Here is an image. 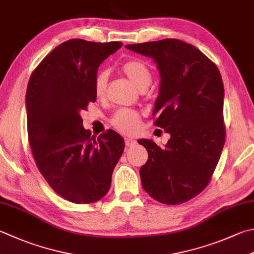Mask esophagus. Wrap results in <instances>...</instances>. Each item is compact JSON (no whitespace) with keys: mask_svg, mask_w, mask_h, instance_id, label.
<instances>
[{"mask_svg":"<svg viewBox=\"0 0 254 254\" xmlns=\"http://www.w3.org/2000/svg\"><path fill=\"white\" fill-rule=\"evenodd\" d=\"M125 143H126L127 147H133V146L136 145V140L132 139V138L126 137V138H125Z\"/></svg>","mask_w":254,"mask_h":254,"instance_id":"34e87169","label":"esophagus"}]
</instances>
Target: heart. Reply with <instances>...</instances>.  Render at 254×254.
Returning a JSON list of instances; mask_svg holds the SVG:
<instances>
[{"instance_id": "obj_1", "label": "heart", "mask_w": 254, "mask_h": 254, "mask_svg": "<svg viewBox=\"0 0 254 254\" xmlns=\"http://www.w3.org/2000/svg\"><path fill=\"white\" fill-rule=\"evenodd\" d=\"M122 71L135 84L138 88L146 89L151 83L152 74L145 62L140 60H129L122 65ZM109 71L99 70L94 78V92L96 96L102 98L106 94ZM111 124L115 129L123 133H133L139 125V114L132 109L122 108L113 115Z\"/></svg>"}]
</instances>
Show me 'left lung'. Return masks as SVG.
I'll return each mask as SVG.
<instances>
[{
  "mask_svg": "<svg viewBox=\"0 0 254 254\" xmlns=\"http://www.w3.org/2000/svg\"><path fill=\"white\" fill-rule=\"evenodd\" d=\"M126 47L157 63L161 83L154 125L170 133L165 147L138 141L148 151L142 188L161 203L189 201L209 185L226 140L221 75L201 51L176 38Z\"/></svg>",
  "mask_w": 254,
  "mask_h": 254,
  "instance_id": "obj_1",
  "label": "left lung"
}]
</instances>
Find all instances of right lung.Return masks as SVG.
Wrapping results in <instances>:
<instances>
[{"mask_svg": "<svg viewBox=\"0 0 254 254\" xmlns=\"http://www.w3.org/2000/svg\"><path fill=\"white\" fill-rule=\"evenodd\" d=\"M122 42L68 40L47 54L28 80L27 135L47 184L62 198L92 203L108 192L125 141L108 129L98 137L83 127L82 111L96 100L94 78Z\"/></svg>", "mask_w": 254, "mask_h": 254, "instance_id": "right-lung-1", "label": "right lung"}]
</instances>
